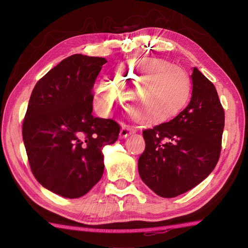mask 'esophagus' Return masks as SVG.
I'll use <instances>...</instances> for the list:
<instances>
[{
  "label": "esophagus",
  "instance_id": "obj_1",
  "mask_svg": "<svg viewBox=\"0 0 248 248\" xmlns=\"http://www.w3.org/2000/svg\"><path fill=\"white\" fill-rule=\"evenodd\" d=\"M137 129L134 128L133 126H130L128 124H123L121 131H120V139H126L128 136H130L131 133L136 132Z\"/></svg>",
  "mask_w": 248,
  "mask_h": 248
}]
</instances>
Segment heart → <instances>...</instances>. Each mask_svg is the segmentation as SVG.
<instances>
[{
  "instance_id": "heart-1",
  "label": "heart",
  "mask_w": 248,
  "mask_h": 248,
  "mask_svg": "<svg viewBox=\"0 0 248 248\" xmlns=\"http://www.w3.org/2000/svg\"><path fill=\"white\" fill-rule=\"evenodd\" d=\"M133 86L125 99L133 103V115L146 123L161 122L182 109L190 94V80L179 66L159 58H141L117 67L112 81L102 80L98 89L99 102L108 108L115 102L118 88ZM133 98L131 99V97Z\"/></svg>"
}]
</instances>
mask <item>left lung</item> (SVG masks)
<instances>
[{
	"label": "left lung",
	"instance_id": "obj_1",
	"mask_svg": "<svg viewBox=\"0 0 248 248\" xmlns=\"http://www.w3.org/2000/svg\"><path fill=\"white\" fill-rule=\"evenodd\" d=\"M188 106L171 119L142 131L146 148L140 176L162 198H175L200 184L219 159L224 110L214 85L194 67Z\"/></svg>",
	"mask_w": 248,
	"mask_h": 248
}]
</instances>
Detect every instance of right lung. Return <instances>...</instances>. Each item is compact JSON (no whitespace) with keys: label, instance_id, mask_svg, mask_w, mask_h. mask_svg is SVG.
Instances as JSON below:
<instances>
[{"label":"right lung","instance_id":"1","mask_svg":"<svg viewBox=\"0 0 248 248\" xmlns=\"http://www.w3.org/2000/svg\"><path fill=\"white\" fill-rule=\"evenodd\" d=\"M104 58L64 59L37 81L22 122L30 168L44 188L80 198L99 181L102 148L114 144L120 125L93 115V87Z\"/></svg>","mask_w":248,"mask_h":248}]
</instances>
